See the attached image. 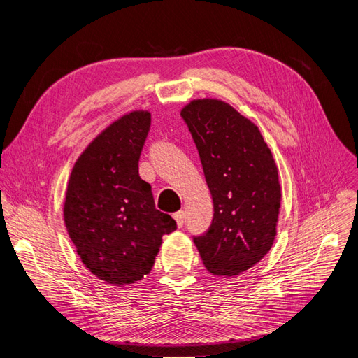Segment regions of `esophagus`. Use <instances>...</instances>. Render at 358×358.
Masks as SVG:
<instances>
[{
	"label": "esophagus",
	"mask_w": 358,
	"mask_h": 358,
	"mask_svg": "<svg viewBox=\"0 0 358 358\" xmlns=\"http://www.w3.org/2000/svg\"><path fill=\"white\" fill-rule=\"evenodd\" d=\"M173 218H175L178 227L180 229V227L183 225V218H185V213H183V210H179V212H176L175 215H173Z\"/></svg>",
	"instance_id": "34e87169"
}]
</instances>
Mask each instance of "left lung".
Segmentation results:
<instances>
[{"mask_svg":"<svg viewBox=\"0 0 358 358\" xmlns=\"http://www.w3.org/2000/svg\"><path fill=\"white\" fill-rule=\"evenodd\" d=\"M213 201L206 234L194 237L204 267L237 276L270 251L280 209L278 167L258 127L220 99L182 107Z\"/></svg>","mask_w":358,"mask_h":358,"instance_id":"left-lung-1","label":"left lung"}]
</instances>
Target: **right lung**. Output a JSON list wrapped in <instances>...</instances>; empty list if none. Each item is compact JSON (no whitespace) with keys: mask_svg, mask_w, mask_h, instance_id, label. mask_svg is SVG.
<instances>
[{"mask_svg":"<svg viewBox=\"0 0 358 358\" xmlns=\"http://www.w3.org/2000/svg\"><path fill=\"white\" fill-rule=\"evenodd\" d=\"M150 127L149 110H133L107 125L76 159L62 216L85 267L107 284H136L148 275L162 236L176 230L155 209L138 176V158Z\"/></svg>","mask_w":358,"mask_h":358,"instance_id":"add662e5","label":"right lung"}]
</instances>
